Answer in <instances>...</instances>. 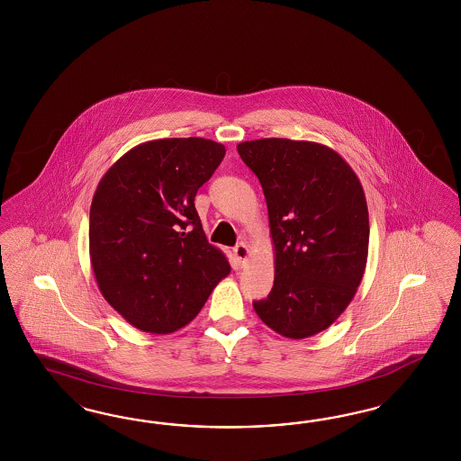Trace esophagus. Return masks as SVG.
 <instances>
[{
	"label": "esophagus",
	"mask_w": 461,
	"mask_h": 461,
	"mask_svg": "<svg viewBox=\"0 0 461 461\" xmlns=\"http://www.w3.org/2000/svg\"><path fill=\"white\" fill-rule=\"evenodd\" d=\"M233 253H235V257H237L238 262L240 264H245L247 260H249V257H250V249H249V245L247 243H238L237 247L233 249Z\"/></svg>",
	"instance_id": "obj_1"
}]
</instances>
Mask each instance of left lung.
Wrapping results in <instances>:
<instances>
[{
	"label": "left lung",
	"instance_id": "left-lung-1",
	"mask_svg": "<svg viewBox=\"0 0 461 461\" xmlns=\"http://www.w3.org/2000/svg\"><path fill=\"white\" fill-rule=\"evenodd\" d=\"M262 184L276 253V279L258 318L276 333H321L355 297L368 257V208L353 168L333 149L304 140L238 143Z\"/></svg>",
	"mask_w": 461,
	"mask_h": 461
}]
</instances>
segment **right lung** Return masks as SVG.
Returning <instances> with one entry per match:
<instances>
[{"label": "right lung", "mask_w": 461, "mask_h": 461, "mask_svg": "<svg viewBox=\"0 0 461 461\" xmlns=\"http://www.w3.org/2000/svg\"><path fill=\"white\" fill-rule=\"evenodd\" d=\"M224 154L212 140H152L99 181L89 212L91 266L103 297L140 331L168 335L193 321L231 270L194 208Z\"/></svg>", "instance_id": "add662e5"}]
</instances>
